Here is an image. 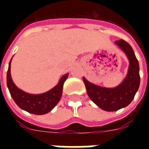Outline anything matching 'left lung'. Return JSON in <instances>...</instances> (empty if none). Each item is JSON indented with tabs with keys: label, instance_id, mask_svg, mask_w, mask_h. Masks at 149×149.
<instances>
[{
	"label": "left lung",
	"instance_id": "1",
	"mask_svg": "<svg viewBox=\"0 0 149 149\" xmlns=\"http://www.w3.org/2000/svg\"><path fill=\"white\" fill-rule=\"evenodd\" d=\"M115 43L125 52L130 63L127 77L122 84L115 88H105L96 86L83 77L89 97L106 111H115L127 107L134 99L140 85L139 61L132 46L123 39L116 41Z\"/></svg>",
	"mask_w": 149,
	"mask_h": 149
}]
</instances>
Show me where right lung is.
Wrapping results in <instances>:
<instances>
[{
  "instance_id": "add662e5",
  "label": "right lung",
  "mask_w": 149,
  "mask_h": 149,
  "mask_svg": "<svg viewBox=\"0 0 149 149\" xmlns=\"http://www.w3.org/2000/svg\"><path fill=\"white\" fill-rule=\"evenodd\" d=\"M11 60V59H10ZM68 73L63 76L58 84L53 89L42 94H29L21 91L13 83L10 77V61L7 72V85L11 97L20 108L29 113L42 115L49 113L58 104L63 93L64 82L67 79Z\"/></svg>"
}]
</instances>
